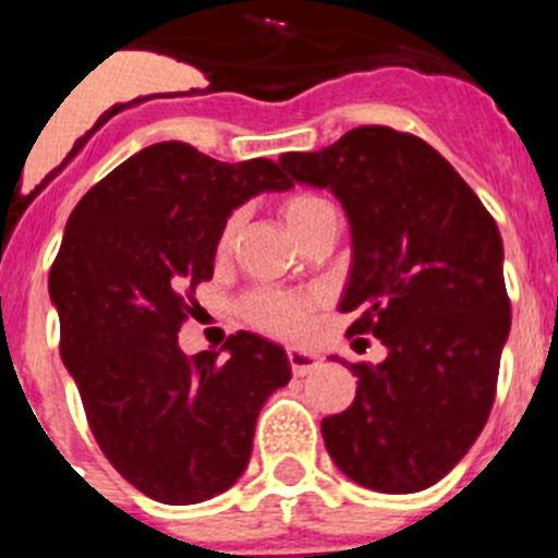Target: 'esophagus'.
I'll return each instance as SVG.
<instances>
[{
    "label": "esophagus",
    "mask_w": 558,
    "mask_h": 558,
    "mask_svg": "<svg viewBox=\"0 0 558 558\" xmlns=\"http://www.w3.org/2000/svg\"><path fill=\"white\" fill-rule=\"evenodd\" d=\"M288 360L295 377H304V374L322 366V360L315 357L313 352H304V349H288Z\"/></svg>",
    "instance_id": "esophagus-1"
}]
</instances>
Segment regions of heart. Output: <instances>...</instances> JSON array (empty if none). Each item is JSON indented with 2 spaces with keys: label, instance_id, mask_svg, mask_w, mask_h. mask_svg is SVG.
I'll use <instances>...</instances> for the list:
<instances>
[{
  "label": "heart",
  "instance_id": "1",
  "mask_svg": "<svg viewBox=\"0 0 558 558\" xmlns=\"http://www.w3.org/2000/svg\"><path fill=\"white\" fill-rule=\"evenodd\" d=\"M332 209L324 198L318 195H310V192H295L288 195L279 206L282 211V220L288 223V229L293 234H302V229H307L322 211ZM236 234V218H231L229 223L220 231L218 248L226 251L231 248ZM322 304V295L318 293H284V290H256L245 299L243 310L245 318L254 324L256 329L263 332L279 335V338H304L313 327V315Z\"/></svg>",
  "mask_w": 558,
  "mask_h": 558
}]
</instances>
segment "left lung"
Here are the masks:
<instances>
[{
    "instance_id": "8db88e82",
    "label": "left lung",
    "mask_w": 558,
    "mask_h": 558,
    "mask_svg": "<svg viewBox=\"0 0 558 558\" xmlns=\"http://www.w3.org/2000/svg\"><path fill=\"white\" fill-rule=\"evenodd\" d=\"M279 165L347 209L352 270L338 310L354 313L347 335L388 347L377 366H349L357 393L322 422L324 445L366 489H427L475 445L495 402L511 329L495 218L441 153L386 125Z\"/></svg>"
}]
</instances>
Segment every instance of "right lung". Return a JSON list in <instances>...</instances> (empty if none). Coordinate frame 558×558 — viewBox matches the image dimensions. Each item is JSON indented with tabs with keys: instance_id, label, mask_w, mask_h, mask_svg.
I'll return each instance as SVG.
<instances>
[{
	"instance_id": "obj_1",
	"label": "right lung",
	"mask_w": 558,
	"mask_h": 558,
	"mask_svg": "<svg viewBox=\"0 0 558 558\" xmlns=\"http://www.w3.org/2000/svg\"><path fill=\"white\" fill-rule=\"evenodd\" d=\"M290 186L270 159L226 165L159 142L69 215L49 270L63 366L102 456L153 500L190 506L229 489L248 466L256 416L288 386V354L259 335L186 357L179 332L231 211Z\"/></svg>"
}]
</instances>
